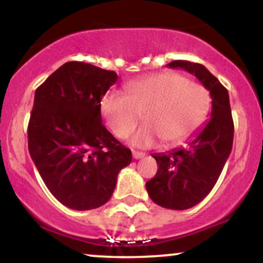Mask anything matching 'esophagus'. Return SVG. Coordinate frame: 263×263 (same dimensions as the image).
Returning <instances> with one entry per match:
<instances>
[{"label":"esophagus","mask_w":263,"mask_h":263,"mask_svg":"<svg viewBox=\"0 0 263 263\" xmlns=\"http://www.w3.org/2000/svg\"><path fill=\"white\" fill-rule=\"evenodd\" d=\"M132 156H134L135 159H141L146 155H144L143 152H138V151H132Z\"/></svg>","instance_id":"34e87169"}]
</instances>
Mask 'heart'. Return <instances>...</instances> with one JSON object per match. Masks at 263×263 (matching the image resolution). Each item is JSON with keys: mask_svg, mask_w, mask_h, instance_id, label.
<instances>
[{"mask_svg": "<svg viewBox=\"0 0 263 263\" xmlns=\"http://www.w3.org/2000/svg\"><path fill=\"white\" fill-rule=\"evenodd\" d=\"M126 95L108 91L101 99V114L111 132L126 138L141 116L144 125L132 138L138 147H149L159 138L165 144L179 143L203 125L210 107L209 92L200 84L173 71H163L132 81Z\"/></svg>", "mask_w": 263, "mask_h": 263, "instance_id": "b5f03b06", "label": "heart"}]
</instances>
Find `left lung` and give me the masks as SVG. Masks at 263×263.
<instances>
[{
	"label": "left lung",
	"instance_id": "obj_1",
	"mask_svg": "<svg viewBox=\"0 0 263 263\" xmlns=\"http://www.w3.org/2000/svg\"><path fill=\"white\" fill-rule=\"evenodd\" d=\"M168 66L195 75L211 96V119L186 147L152 155L158 170L146 183L149 198L159 206L185 210L200 203L218 182L232 149L234 121L228 90L204 65L174 60Z\"/></svg>",
	"mask_w": 263,
	"mask_h": 263
}]
</instances>
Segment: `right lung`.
I'll return each mask as SVG.
<instances>
[{
    "instance_id": "right-lung-1",
    "label": "right lung",
    "mask_w": 263,
    "mask_h": 263,
    "mask_svg": "<svg viewBox=\"0 0 263 263\" xmlns=\"http://www.w3.org/2000/svg\"><path fill=\"white\" fill-rule=\"evenodd\" d=\"M115 71L68 62L37 87L28 149L49 192L74 210L96 209L112 195L132 153L101 123L100 102Z\"/></svg>"
}]
</instances>
